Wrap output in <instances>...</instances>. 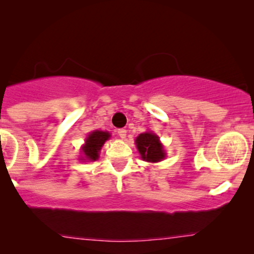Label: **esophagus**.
<instances>
[{
	"label": "esophagus",
	"instance_id": "obj_1",
	"mask_svg": "<svg viewBox=\"0 0 254 254\" xmlns=\"http://www.w3.org/2000/svg\"><path fill=\"white\" fill-rule=\"evenodd\" d=\"M117 133H118V136L121 137V138H125V137H127V130H125V129H119L117 131Z\"/></svg>",
	"mask_w": 254,
	"mask_h": 254
}]
</instances>
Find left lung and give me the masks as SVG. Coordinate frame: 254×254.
Wrapping results in <instances>:
<instances>
[{
    "label": "left lung",
    "instance_id": "left-lung-1",
    "mask_svg": "<svg viewBox=\"0 0 254 254\" xmlns=\"http://www.w3.org/2000/svg\"><path fill=\"white\" fill-rule=\"evenodd\" d=\"M136 147L141 157L147 162H159L166 157L164 145L160 142L159 136L151 131L141 133L136 137Z\"/></svg>",
    "mask_w": 254,
    "mask_h": 254
}]
</instances>
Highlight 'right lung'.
Returning a JSON list of instances; mask_svg holds the SVG:
<instances>
[{"label":"right lung","instance_id":"obj_1","mask_svg":"<svg viewBox=\"0 0 254 254\" xmlns=\"http://www.w3.org/2000/svg\"><path fill=\"white\" fill-rule=\"evenodd\" d=\"M111 137L110 132L101 130H94L87 136L84 144L81 148L83 156L81 160H88V161H95L99 159V151L101 150L105 142ZM85 159H83V157Z\"/></svg>","mask_w":254,"mask_h":254}]
</instances>
